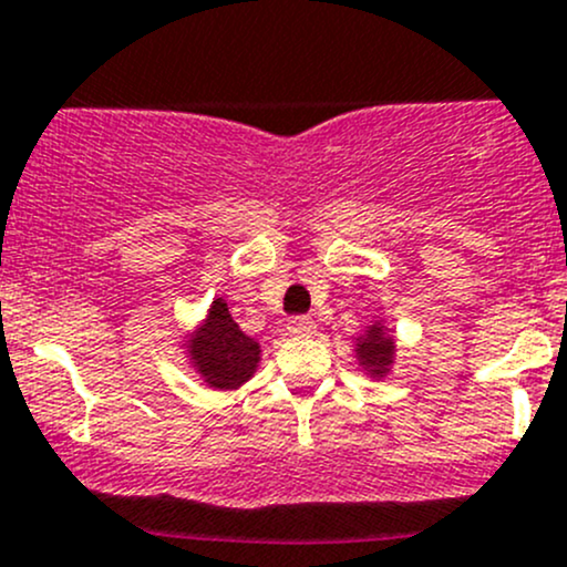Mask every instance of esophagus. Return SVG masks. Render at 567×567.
Listing matches in <instances>:
<instances>
[{
	"instance_id": "1",
	"label": "esophagus",
	"mask_w": 567,
	"mask_h": 567,
	"mask_svg": "<svg viewBox=\"0 0 567 567\" xmlns=\"http://www.w3.org/2000/svg\"><path fill=\"white\" fill-rule=\"evenodd\" d=\"M286 332H289L291 338L313 336V332H317V322L308 317H295V319H289V324H286Z\"/></svg>"
}]
</instances>
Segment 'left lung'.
Instances as JSON below:
<instances>
[{
  "label": "left lung",
  "instance_id": "1",
  "mask_svg": "<svg viewBox=\"0 0 567 567\" xmlns=\"http://www.w3.org/2000/svg\"><path fill=\"white\" fill-rule=\"evenodd\" d=\"M395 336L382 317L373 319L369 327H363L352 343V354L358 360V369L369 379L390 377L395 365Z\"/></svg>",
  "mask_w": 567,
  "mask_h": 567
}]
</instances>
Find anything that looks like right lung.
Here are the masks:
<instances>
[{
  "mask_svg": "<svg viewBox=\"0 0 567 567\" xmlns=\"http://www.w3.org/2000/svg\"><path fill=\"white\" fill-rule=\"evenodd\" d=\"M185 358L190 371L202 377L209 390H240L259 371L261 347L256 338L245 336L240 324L231 319L224 297L209 302L207 313L194 330L183 336Z\"/></svg>",
  "mask_w": 567,
  "mask_h": 567,
  "instance_id": "right-lung-1",
  "label": "right lung"
}]
</instances>
